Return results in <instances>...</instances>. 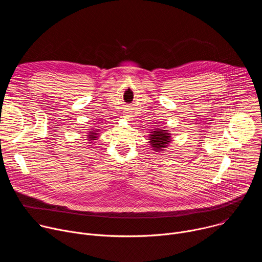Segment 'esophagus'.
<instances>
[{
    "label": "esophagus",
    "instance_id": "1",
    "mask_svg": "<svg viewBox=\"0 0 262 262\" xmlns=\"http://www.w3.org/2000/svg\"><path fill=\"white\" fill-rule=\"evenodd\" d=\"M128 117H129L128 115H125V118H126V119H128Z\"/></svg>",
    "mask_w": 262,
    "mask_h": 262
}]
</instances>
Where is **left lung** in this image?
<instances>
[{
    "label": "left lung",
    "mask_w": 262,
    "mask_h": 262,
    "mask_svg": "<svg viewBox=\"0 0 262 262\" xmlns=\"http://www.w3.org/2000/svg\"><path fill=\"white\" fill-rule=\"evenodd\" d=\"M149 145L151 146L152 150L156 152L165 151V149L170 145L172 142L171 133L164 128H156L150 132L149 135Z\"/></svg>",
    "instance_id": "left-lung-1"
}]
</instances>
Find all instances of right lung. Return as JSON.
Listing matches in <instances>:
<instances>
[{"label":"right lung","mask_w":262,"mask_h":262,"mask_svg":"<svg viewBox=\"0 0 262 262\" xmlns=\"http://www.w3.org/2000/svg\"><path fill=\"white\" fill-rule=\"evenodd\" d=\"M99 129L97 128H91V130H89L87 133V140H88V143L90 144H94L95 141H97V139L99 138Z\"/></svg>","instance_id":"right-lung-1"}]
</instances>
